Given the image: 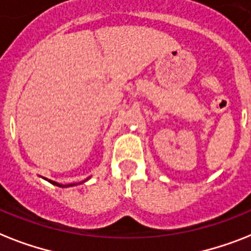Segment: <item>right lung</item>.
Segmentation results:
<instances>
[{
	"instance_id": "right-lung-1",
	"label": "right lung",
	"mask_w": 251,
	"mask_h": 251,
	"mask_svg": "<svg viewBox=\"0 0 251 251\" xmlns=\"http://www.w3.org/2000/svg\"><path fill=\"white\" fill-rule=\"evenodd\" d=\"M45 179H46V178H45ZM46 180H48V179H46ZM49 182L51 183V184H54V185H58V187H72V185H75V184H67V185H63V184H59V183L54 182V180H49Z\"/></svg>"
}]
</instances>
